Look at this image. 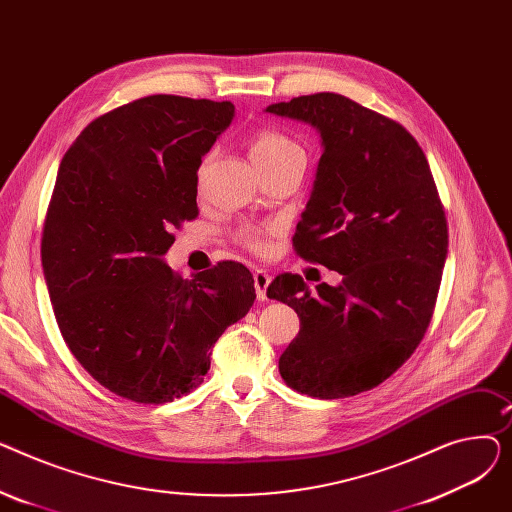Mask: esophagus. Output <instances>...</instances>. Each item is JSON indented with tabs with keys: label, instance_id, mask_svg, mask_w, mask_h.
Returning <instances> with one entry per match:
<instances>
[{
	"label": "esophagus",
	"instance_id": "34e87169",
	"mask_svg": "<svg viewBox=\"0 0 512 512\" xmlns=\"http://www.w3.org/2000/svg\"><path fill=\"white\" fill-rule=\"evenodd\" d=\"M253 282H255V294H257V299H259V301H267V288H270V282H272L270 274H265V272L257 270V272L253 274Z\"/></svg>",
	"mask_w": 512,
	"mask_h": 512
}]
</instances>
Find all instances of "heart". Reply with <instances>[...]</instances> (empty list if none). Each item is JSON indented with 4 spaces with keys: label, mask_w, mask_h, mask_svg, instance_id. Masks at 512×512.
Returning <instances> with one entry per match:
<instances>
[{
    "label": "heart",
    "mask_w": 512,
    "mask_h": 512,
    "mask_svg": "<svg viewBox=\"0 0 512 512\" xmlns=\"http://www.w3.org/2000/svg\"><path fill=\"white\" fill-rule=\"evenodd\" d=\"M249 151H251V159L255 161V166L261 172H270L274 168H280V166L288 164V161H292V159L305 157V151L297 141L286 137L284 132L272 130V128L257 130L251 137ZM207 159H209V155L205 157V161ZM205 161H203V164H205ZM236 238H238L242 247H247L255 253H261L265 249V234L257 226L240 228Z\"/></svg>",
    "instance_id": "b5f03b06"
}]
</instances>
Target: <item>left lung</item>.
I'll return each mask as SVG.
<instances>
[{
    "label": "left lung",
    "instance_id": "1",
    "mask_svg": "<svg viewBox=\"0 0 512 512\" xmlns=\"http://www.w3.org/2000/svg\"><path fill=\"white\" fill-rule=\"evenodd\" d=\"M265 112L319 132L324 151L294 247L342 276L317 292L297 274L267 288L301 317L280 373L301 394L355 396L388 380L432 321L448 255L438 188L405 128L344 95H303Z\"/></svg>",
    "mask_w": 512,
    "mask_h": 512
}]
</instances>
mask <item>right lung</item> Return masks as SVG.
Wrapping results in <instances>:
<instances>
[{"mask_svg": "<svg viewBox=\"0 0 512 512\" xmlns=\"http://www.w3.org/2000/svg\"><path fill=\"white\" fill-rule=\"evenodd\" d=\"M232 118L230 101L149 95L93 120L60 164L45 284L76 361L122 398L159 405L197 388L255 301L242 263L182 280L164 261L172 230L197 218L201 159Z\"/></svg>", "mask_w": 512, "mask_h": 512, "instance_id": "add662e5", "label": "right lung"}]
</instances>
